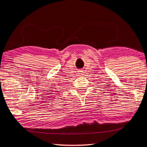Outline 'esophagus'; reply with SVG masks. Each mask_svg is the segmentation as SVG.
Returning a JSON list of instances; mask_svg holds the SVG:
<instances>
[{"label": "esophagus", "instance_id": "34e87169", "mask_svg": "<svg viewBox=\"0 0 147 147\" xmlns=\"http://www.w3.org/2000/svg\"><path fill=\"white\" fill-rule=\"evenodd\" d=\"M78 77H83V75H84V74H83V70H79V72H78Z\"/></svg>", "mask_w": 147, "mask_h": 147}]
</instances>
